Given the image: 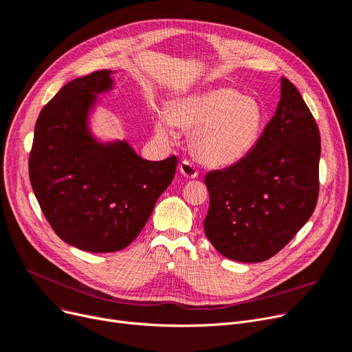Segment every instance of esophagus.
<instances>
[{
    "label": "esophagus",
    "mask_w": 352,
    "mask_h": 352,
    "mask_svg": "<svg viewBox=\"0 0 352 352\" xmlns=\"http://www.w3.org/2000/svg\"><path fill=\"white\" fill-rule=\"evenodd\" d=\"M179 171L184 177H187V178H197L198 177V171L195 168V165L188 160H182L179 162Z\"/></svg>",
    "instance_id": "34e87169"
}]
</instances>
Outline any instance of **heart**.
<instances>
[{
	"label": "heart",
	"mask_w": 352,
	"mask_h": 352,
	"mask_svg": "<svg viewBox=\"0 0 352 352\" xmlns=\"http://www.w3.org/2000/svg\"><path fill=\"white\" fill-rule=\"evenodd\" d=\"M261 121V107L254 98L232 88L218 87L181 98L170 116L158 114L155 131L162 137H171L174 125L194 131L195 155L206 164L226 166L251 150Z\"/></svg>",
	"instance_id": "heart-1"
}]
</instances>
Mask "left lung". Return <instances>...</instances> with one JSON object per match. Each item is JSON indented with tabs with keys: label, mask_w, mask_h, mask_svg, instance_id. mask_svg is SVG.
Returning a JSON list of instances; mask_svg holds the SVG:
<instances>
[{
	"label": "left lung",
	"mask_w": 352,
	"mask_h": 352,
	"mask_svg": "<svg viewBox=\"0 0 352 352\" xmlns=\"http://www.w3.org/2000/svg\"><path fill=\"white\" fill-rule=\"evenodd\" d=\"M321 137L300 91L281 80L275 116L252 150L206 175L204 231L230 260L261 263L280 252L316 210Z\"/></svg>",
	"instance_id": "1"
}]
</instances>
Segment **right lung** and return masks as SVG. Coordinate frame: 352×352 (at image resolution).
Here are the masks:
<instances>
[{"label": "right lung", "mask_w": 352, "mask_h": 352, "mask_svg": "<svg viewBox=\"0 0 352 352\" xmlns=\"http://www.w3.org/2000/svg\"><path fill=\"white\" fill-rule=\"evenodd\" d=\"M113 87L101 69L65 84L41 109L28 160L30 181L48 224L82 251L114 252L131 244L170 186L177 157L146 161L125 141L97 142L87 116Z\"/></svg>", "instance_id": "obj_1"}]
</instances>
